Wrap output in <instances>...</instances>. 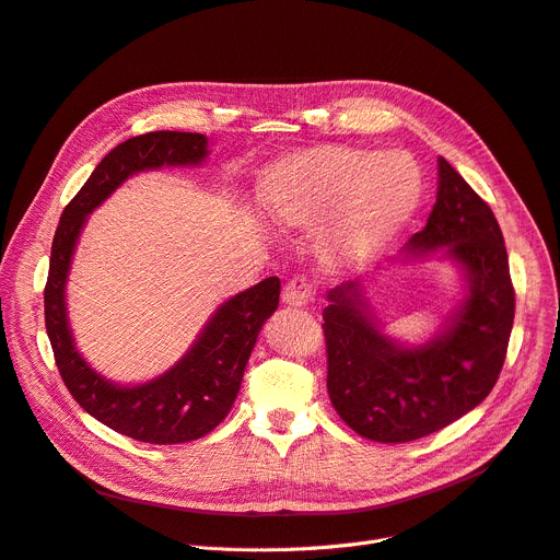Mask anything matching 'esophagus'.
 I'll use <instances>...</instances> for the list:
<instances>
[{"instance_id":"1","label":"esophagus","mask_w":560,"mask_h":560,"mask_svg":"<svg viewBox=\"0 0 560 560\" xmlns=\"http://www.w3.org/2000/svg\"><path fill=\"white\" fill-rule=\"evenodd\" d=\"M315 295V288L306 277H293L283 285V302L290 306H306Z\"/></svg>"}]
</instances>
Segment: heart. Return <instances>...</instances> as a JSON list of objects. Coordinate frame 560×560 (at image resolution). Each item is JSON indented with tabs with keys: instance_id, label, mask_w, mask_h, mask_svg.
Masks as SVG:
<instances>
[{
	"instance_id": "b5f03b06",
	"label": "heart",
	"mask_w": 560,
	"mask_h": 560,
	"mask_svg": "<svg viewBox=\"0 0 560 560\" xmlns=\"http://www.w3.org/2000/svg\"><path fill=\"white\" fill-rule=\"evenodd\" d=\"M258 203L275 224L311 231L327 224L325 254L354 262L392 240L417 212L423 180L407 153L313 145L279 158L258 178Z\"/></svg>"
}]
</instances>
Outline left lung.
<instances>
[{"label":"left lung","instance_id":"1","mask_svg":"<svg viewBox=\"0 0 560 560\" xmlns=\"http://www.w3.org/2000/svg\"><path fill=\"white\" fill-rule=\"evenodd\" d=\"M446 247L469 279L453 325L421 348H400L371 320L361 283L329 293L323 311L327 392L357 434L402 444L446 428L480 405L503 369L515 320V288L492 208L440 158L436 203L407 252Z\"/></svg>","mask_w":560,"mask_h":560}]
</instances>
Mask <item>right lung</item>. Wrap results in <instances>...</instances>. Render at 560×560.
<instances>
[{
    "label": "right lung",
    "instance_id": "1",
    "mask_svg": "<svg viewBox=\"0 0 560 560\" xmlns=\"http://www.w3.org/2000/svg\"><path fill=\"white\" fill-rule=\"evenodd\" d=\"M206 143L203 135L168 130L118 143L66 206L52 240L45 283V329L61 380L93 419L145 444L199 440L226 419L258 331L279 306L281 281L270 277L231 298L172 371L139 386H116L91 371L80 357L68 329L63 285L86 214L128 176L143 168L199 164L208 155Z\"/></svg>",
    "mask_w": 560,
    "mask_h": 560
}]
</instances>
